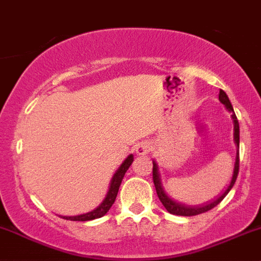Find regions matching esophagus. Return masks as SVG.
I'll list each match as a JSON object with an SVG mask.
<instances>
[{"instance_id": "obj_1", "label": "esophagus", "mask_w": 261, "mask_h": 261, "mask_svg": "<svg viewBox=\"0 0 261 261\" xmlns=\"http://www.w3.org/2000/svg\"><path fill=\"white\" fill-rule=\"evenodd\" d=\"M150 150H151V143L150 141H141L136 145V154L138 155H146L149 154Z\"/></svg>"}]
</instances>
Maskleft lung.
I'll return each instance as SVG.
<instances>
[{
	"label": "left lung",
	"instance_id": "obj_1",
	"mask_svg": "<svg viewBox=\"0 0 261 261\" xmlns=\"http://www.w3.org/2000/svg\"><path fill=\"white\" fill-rule=\"evenodd\" d=\"M218 99H220L221 103L226 107L228 112L231 114V118H232V122H233V143L236 145V158H235V164H233V173H232V177H231L230 184L227 186V188L220 194L216 199H212L211 202L208 203H204V204H199V206H188L186 203H181V202L175 201L173 199L172 197L168 196V193L165 192L164 186H163V181H162V175H160L159 172V165L155 160H152V179H154V186L155 189H156V194L159 197L160 202L163 203V206L165 207L168 212L172 213V215H177V216H196L199 215V213H203L210 211L212 210L213 207L217 206L226 196H227L228 192L231 191V188L233 187L235 184L236 178H238L239 174V147H240V126H239V121L238 117H236L235 112H233V107L231 105L230 99H228L227 94L220 89V94H218Z\"/></svg>",
	"mask_w": 261,
	"mask_h": 261
}]
</instances>
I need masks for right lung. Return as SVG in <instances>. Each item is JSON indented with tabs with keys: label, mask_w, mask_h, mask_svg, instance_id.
Segmentation results:
<instances>
[{
	"label": "right lung",
	"mask_w": 261,
	"mask_h": 261,
	"mask_svg": "<svg viewBox=\"0 0 261 261\" xmlns=\"http://www.w3.org/2000/svg\"><path fill=\"white\" fill-rule=\"evenodd\" d=\"M133 162H134V155L130 154L125 160H123L122 164L118 167V169L116 170L114 177H112L111 183H110L109 192H107L106 197H105L102 203L99 204L97 208L92 210L91 212L83 213V215H78V216H60L59 215V217L64 218V220L82 221V222H84V221L96 220V218H99L102 217V216L106 215V213L109 212V210L111 208L112 204H114L116 197H117V193H118V188H120L121 186V181H122L123 177H125V173L127 172V169L130 168V165L133 164Z\"/></svg>",
	"instance_id": "1"
}]
</instances>
